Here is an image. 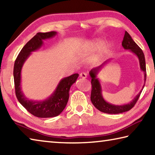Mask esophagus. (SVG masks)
I'll return each mask as SVG.
<instances>
[{
  "mask_svg": "<svg viewBox=\"0 0 155 155\" xmlns=\"http://www.w3.org/2000/svg\"><path fill=\"white\" fill-rule=\"evenodd\" d=\"M80 77L83 78H87V74H86L85 72H81L80 74Z\"/></svg>",
  "mask_w": 155,
  "mask_h": 155,
  "instance_id": "esophagus-1",
  "label": "esophagus"
}]
</instances>
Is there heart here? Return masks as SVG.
<instances>
[{
  "instance_id": "heart-1",
  "label": "heart",
  "mask_w": 155,
  "mask_h": 155,
  "mask_svg": "<svg viewBox=\"0 0 155 155\" xmlns=\"http://www.w3.org/2000/svg\"><path fill=\"white\" fill-rule=\"evenodd\" d=\"M103 45V41L101 40H94L92 42H91L90 44V46H89L88 48H87V52H94L96 51H98L100 48H101V46ZM109 48V44H104L103 46V48L101 49V54H100V55H103L104 54L105 52H107L108 51V49Z\"/></svg>"
}]
</instances>
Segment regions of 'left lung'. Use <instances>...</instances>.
<instances>
[{"label":"left lung","instance_id":"left-lung-1","mask_svg":"<svg viewBox=\"0 0 155 155\" xmlns=\"http://www.w3.org/2000/svg\"><path fill=\"white\" fill-rule=\"evenodd\" d=\"M122 45L126 50H130L131 52L135 54L137 56L139 61H140V65L141 70L144 72V82H146V61L144 54L139 46L136 44L131 38L130 35L128 33L127 31H125V34L123 38V41L122 42ZM108 61H106L104 64H102L101 66L93 68L90 70V75L91 77V101L92 104L97 109L103 113L109 114H117L124 113L126 111H129L130 109L133 108L135 106V104L137 103L139 98H140V94L142 91L144 87V84L142 89L140 91L135 98L130 102V103L124 104V105H115V104H110L104 101L103 96H102V89L98 78H96V75L99 72L101 68L103 66L104 64H105Z\"/></svg>","mask_w":155,"mask_h":155}]
</instances>
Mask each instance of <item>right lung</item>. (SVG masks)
Instances as JSON below:
<instances>
[{
    "mask_svg": "<svg viewBox=\"0 0 155 155\" xmlns=\"http://www.w3.org/2000/svg\"><path fill=\"white\" fill-rule=\"evenodd\" d=\"M56 34L55 31L37 33L21 50L14 64V78L17 99L30 114L38 117H55L61 114L68 101L70 87L78 77V74H74L63 78L60 81L53 94L43 101L28 100L21 91V70L24 63L29 57L31 52L36 51L42 46L44 40L51 38Z\"/></svg>",
    "mask_w": 155,
    "mask_h": 155,
    "instance_id": "right-lung-1",
    "label": "right lung"
}]
</instances>
